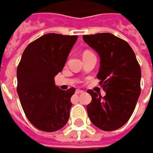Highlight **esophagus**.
<instances>
[{
	"label": "esophagus",
	"instance_id": "1",
	"mask_svg": "<svg viewBox=\"0 0 153 153\" xmlns=\"http://www.w3.org/2000/svg\"><path fill=\"white\" fill-rule=\"evenodd\" d=\"M83 92H84L83 90H81V89H76V94H82Z\"/></svg>",
	"mask_w": 153,
	"mask_h": 153
}]
</instances>
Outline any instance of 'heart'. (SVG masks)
<instances>
[{"instance_id": "b5f03b06", "label": "heart", "mask_w": 153, "mask_h": 153, "mask_svg": "<svg viewBox=\"0 0 153 153\" xmlns=\"http://www.w3.org/2000/svg\"><path fill=\"white\" fill-rule=\"evenodd\" d=\"M85 53H87V52H85Z\"/></svg>"}]
</instances>
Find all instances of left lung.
Returning <instances> with one entry per match:
<instances>
[{"mask_svg": "<svg viewBox=\"0 0 153 153\" xmlns=\"http://www.w3.org/2000/svg\"><path fill=\"white\" fill-rule=\"evenodd\" d=\"M100 58L97 78L105 92L102 97L91 89L92 101L87 105L91 123L104 131L123 126L135 108L140 94L141 71L134 52L124 40L111 33L82 36Z\"/></svg>", "mask_w": 153, "mask_h": 153, "instance_id": "1", "label": "left lung"}]
</instances>
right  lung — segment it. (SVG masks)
<instances>
[{"label": "right lung", "instance_id": "obj_1", "mask_svg": "<svg viewBox=\"0 0 153 153\" xmlns=\"http://www.w3.org/2000/svg\"><path fill=\"white\" fill-rule=\"evenodd\" d=\"M77 37L46 34L28 45L22 54L17 93L28 120L42 131H57L69 120L75 88L59 89L54 76L62 71Z\"/></svg>", "mask_w": 153, "mask_h": 153}]
</instances>
